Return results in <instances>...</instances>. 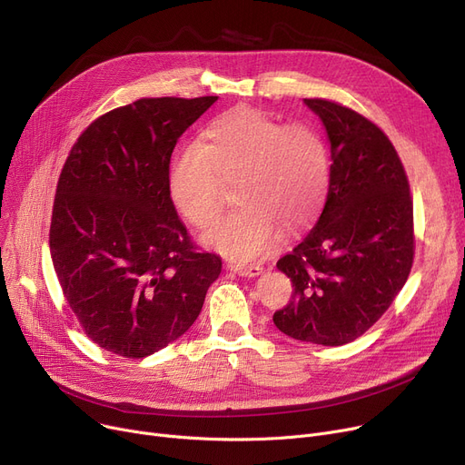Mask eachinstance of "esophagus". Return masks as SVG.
<instances>
[{"mask_svg":"<svg viewBox=\"0 0 465 465\" xmlns=\"http://www.w3.org/2000/svg\"><path fill=\"white\" fill-rule=\"evenodd\" d=\"M228 270L241 275V277H256L263 272V267L260 263H235V262H230Z\"/></svg>","mask_w":465,"mask_h":465,"instance_id":"34e87169","label":"esophagus"}]
</instances>
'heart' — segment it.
Returning a JSON list of instances; mask_svg holds the SVG:
<instances>
[{
	"mask_svg": "<svg viewBox=\"0 0 465 465\" xmlns=\"http://www.w3.org/2000/svg\"><path fill=\"white\" fill-rule=\"evenodd\" d=\"M239 207L205 233L209 247L249 262L277 247L282 226L298 232L319 216L331 181V153L322 130L239 105L213 118L200 144L177 154L171 198L195 228H209L233 183Z\"/></svg>",
	"mask_w": 465,
	"mask_h": 465,
	"instance_id": "obj_1",
	"label": "heart"
}]
</instances>
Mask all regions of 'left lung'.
<instances>
[{
    "label": "left lung",
    "mask_w": 465,
    "mask_h": 465,
    "mask_svg": "<svg viewBox=\"0 0 465 465\" xmlns=\"http://www.w3.org/2000/svg\"><path fill=\"white\" fill-rule=\"evenodd\" d=\"M305 104L326 126L331 181L314 228L277 262L294 294L273 322L298 341L339 347L381 319L411 273L412 198L394 144L375 122L324 97Z\"/></svg>",
    "instance_id": "8db88e82"
}]
</instances>
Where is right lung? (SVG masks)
<instances>
[{
  "label": "right lung",
  "mask_w": 465,
  "mask_h": 465,
  "mask_svg": "<svg viewBox=\"0 0 465 465\" xmlns=\"http://www.w3.org/2000/svg\"><path fill=\"white\" fill-rule=\"evenodd\" d=\"M141 97L79 135L56 186L51 256L65 302L102 349L144 358L203 307L223 260L200 252L171 202L177 139L214 102Z\"/></svg>",
  "instance_id": "obj_1"
}]
</instances>
